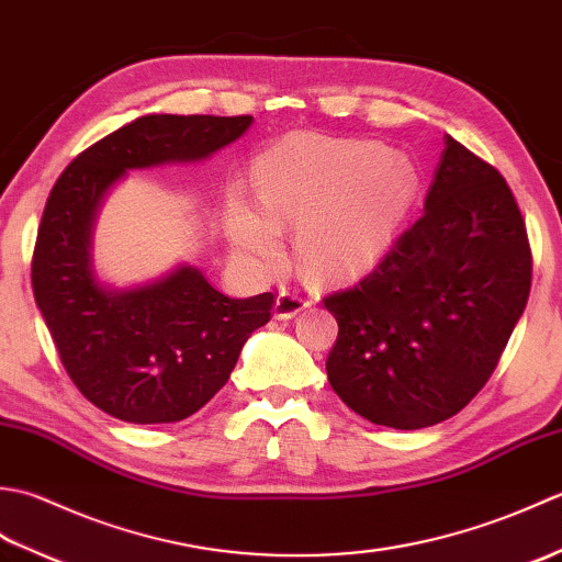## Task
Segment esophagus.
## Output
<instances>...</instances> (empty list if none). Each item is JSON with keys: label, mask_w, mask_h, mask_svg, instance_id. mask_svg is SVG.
Segmentation results:
<instances>
[{"label": "esophagus", "mask_w": 562, "mask_h": 562, "mask_svg": "<svg viewBox=\"0 0 562 562\" xmlns=\"http://www.w3.org/2000/svg\"><path fill=\"white\" fill-rule=\"evenodd\" d=\"M308 306V300H304V296L300 292H292V290H280L278 300H274V316L278 318H294L300 312H304V308Z\"/></svg>", "instance_id": "1"}]
</instances>
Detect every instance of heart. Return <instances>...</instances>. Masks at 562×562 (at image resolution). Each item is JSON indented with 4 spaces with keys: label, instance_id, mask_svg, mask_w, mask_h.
<instances>
[{
    "label": "heart",
    "instance_id": "heart-1",
    "mask_svg": "<svg viewBox=\"0 0 562 562\" xmlns=\"http://www.w3.org/2000/svg\"><path fill=\"white\" fill-rule=\"evenodd\" d=\"M254 181L260 210L232 202L234 244L270 262L280 256L278 226H296V256L321 278L372 268L417 195L413 161L364 142L292 137L258 157Z\"/></svg>",
    "mask_w": 562,
    "mask_h": 562
}]
</instances>
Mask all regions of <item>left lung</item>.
<instances>
[{"label": "left lung", "mask_w": 562, "mask_h": 562, "mask_svg": "<svg viewBox=\"0 0 562 562\" xmlns=\"http://www.w3.org/2000/svg\"><path fill=\"white\" fill-rule=\"evenodd\" d=\"M529 290L515 195L495 166L447 135L423 217L367 278L324 300L338 321L330 386L374 425L447 420L495 372Z\"/></svg>", "instance_id": "1"}]
</instances>
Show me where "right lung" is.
<instances>
[{
  "instance_id": "add662e5",
  "label": "right lung",
  "mask_w": 562,
  "mask_h": 562,
  "mask_svg": "<svg viewBox=\"0 0 562 562\" xmlns=\"http://www.w3.org/2000/svg\"><path fill=\"white\" fill-rule=\"evenodd\" d=\"M250 115H145L71 161L45 202L35 238L33 296L69 379L117 420L178 423L217 393L274 294L232 300L193 266L113 292L91 266L103 195L127 169L195 161L241 137Z\"/></svg>"
}]
</instances>
